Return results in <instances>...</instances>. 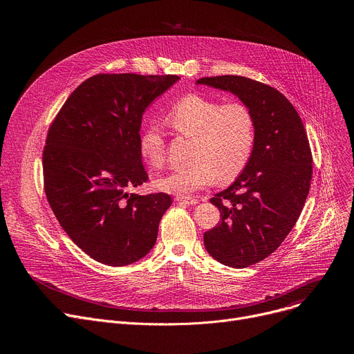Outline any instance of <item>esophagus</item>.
Masks as SVG:
<instances>
[{
  "instance_id": "esophagus-1",
  "label": "esophagus",
  "mask_w": 354,
  "mask_h": 354,
  "mask_svg": "<svg viewBox=\"0 0 354 354\" xmlns=\"http://www.w3.org/2000/svg\"><path fill=\"white\" fill-rule=\"evenodd\" d=\"M175 200L178 201V203H183V205H190V206H194L198 203L197 198H193V197H185V196H176Z\"/></svg>"
}]
</instances>
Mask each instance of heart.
Instances as JSON below:
<instances>
[{
	"label": "heart",
	"instance_id": "obj_1",
	"mask_svg": "<svg viewBox=\"0 0 354 354\" xmlns=\"http://www.w3.org/2000/svg\"><path fill=\"white\" fill-rule=\"evenodd\" d=\"M175 131L194 137L193 160L185 168L172 169L156 180V186L169 194H192L217 179H234L246 165L255 130L249 109L238 102L221 105L214 100L190 95L176 102L165 116ZM141 158L153 168L165 162V141L161 130L151 124L138 140Z\"/></svg>",
	"mask_w": 354,
	"mask_h": 354
}]
</instances>
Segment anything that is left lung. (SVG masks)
<instances>
[{
    "label": "left lung",
    "instance_id": "8db88e82",
    "mask_svg": "<svg viewBox=\"0 0 354 354\" xmlns=\"http://www.w3.org/2000/svg\"><path fill=\"white\" fill-rule=\"evenodd\" d=\"M231 92L254 119V147L236 179L210 203L221 221L205 232L209 254L230 268L255 265L281 245L295 225L311 186L313 156L297 111L277 89L239 75L196 81Z\"/></svg>",
    "mask_w": 354,
    "mask_h": 354
}]
</instances>
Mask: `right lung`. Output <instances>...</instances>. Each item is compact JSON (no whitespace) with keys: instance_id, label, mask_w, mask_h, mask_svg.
Returning <instances> with one entry per match:
<instances>
[{"instance_id":"right-lung-1","label":"right lung","mask_w":354,"mask_h":354,"mask_svg":"<svg viewBox=\"0 0 354 354\" xmlns=\"http://www.w3.org/2000/svg\"><path fill=\"white\" fill-rule=\"evenodd\" d=\"M180 78L100 74L84 81L48 129L44 190L74 243L96 262L131 265L154 248L172 205L167 193L136 194L147 182L138 151L145 109Z\"/></svg>"}]
</instances>
